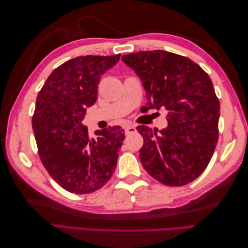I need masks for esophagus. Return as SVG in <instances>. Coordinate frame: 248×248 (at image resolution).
<instances>
[{"mask_svg":"<svg viewBox=\"0 0 248 248\" xmlns=\"http://www.w3.org/2000/svg\"><path fill=\"white\" fill-rule=\"evenodd\" d=\"M124 131H125V133H127V134L133 133V132H135V131H136V128H135V125H132V124L125 125V127H124Z\"/></svg>","mask_w":248,"mask_h":248,"instance_id":"obj_1","label":"esophagus"}]
</instances>
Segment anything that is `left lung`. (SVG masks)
Wrapping results in <instances>:
<instances>
[{
    "label": "left lung",
    "instance_id": "8db88e82",
    "mask_svg": "<svg viewBox=\"0 0 248 248\" xmlns=\"http://www.w3.org/2000/svg\"><path fill=\"white\" fill-rule=\"evenodd\" d=\"M121 60L143 82L148 109L167 110V128H136L144 139L141 164L165 186L191 183L208 166L218 140L219 101L211 78L192 60L162 50Z\"/></svg>",
    "mask_w": 248,
    "mask_h": 248
}]
</instances>
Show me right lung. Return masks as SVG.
Returning <instances> with one entry per match:
<instances>
[{"label":"right lung","mask_w":248,"mask_h":248,"mask_svg":"<svg viewBox=\"0 0 248 248\" xmlns=\"http://www.w3.org/2000/svg\"><path fill=\"white\" fill-rule=\"evenodd\" d=\"M119 57L86 55L65 62L52 71L37 96L31 125L38 155L53 180L70 193L101 188L117 165L124 130L108 127L93 138L82 120L96 102L100 77Z\"/></svg>","instance_id":"right-lung-1"}]
</instances>
